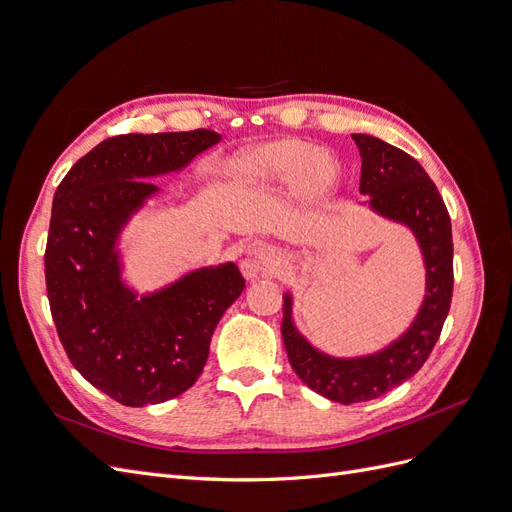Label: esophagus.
Wrapping results in <instances>:
<instances>
[{"mask_svg":"<svg viewBox=\"0 0 512 512\" xmlns=\"http://www.w3.org/2000/svg\"><path fill=\"white\" fill-rule=\"evenodd\" d=\"M282 265V254L273 245H252L241 262V271L247 280H260V277L273 275Z\"/></svg>","mask_w":512,"mask_h":512,"instance_id":"1","label":"esophagus"}]
</instances>
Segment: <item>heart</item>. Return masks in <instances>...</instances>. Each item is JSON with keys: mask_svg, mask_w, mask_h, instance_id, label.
I'll list each match as a JSON object with an SVG mask.
<instances>
[{"mask_svg": "<svg viewBox=\"0 0 512 512\" xmlns=\"http://www.w3.org/2000/svg\"><path fill=\"white\" fill-rule=\"evenodd\" d=\"M235 173L245 181L299 183L322 190L333 181L335 170L327 156L301 141H277L252 147L235 160Z\"/></svg>", "mask_w": 512, "mask_h": 512, "instance_id": "obj_1", "label": "heart"}]
</instances>
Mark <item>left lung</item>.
Wrapping results in <instances>:
<instances>
[{
	"instance_id": "8db88e82",
	"label": "left lung",
	"mask_w": 512,
	"mask_h": 512,
	"mask_svg": "<svg viewBox=\"0 0 512 512\" xmlns=\"http://www.w3.org/2000/svg\"><path fill=\"white\" fill-rule=\"evenodd\" d=\"M361 153L359 192L382 220L410 230L425 269V294L410 327L391 344L359 356L316 348L297 329L292 292H284L282 337L288 361L309 389L337 404H359L412 378L436 346L453 297L451 218L436 185L414 158L369 134H352Z\"/></svg>"
}]
</instances>
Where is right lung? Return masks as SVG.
Wrapping results in <instances>:
<instances>
[{
	"label": "right lung",
	"instance_id": "obj_1",
	"mask_svg": "<svg viewBox=\"0 0 512 512\" xmlns=\"http://www.w3.org/2000/svg\"><path fill=\"white\" fill-rule=\"evenodd\" d=\"M222 134H123L76 162L53 198L44 271L57 335L79 374L123 406L188 391L203 371L215 327L245 280L235 262L196 267L138 292L126 280L123 235L162 190Z\"/></svg>",
	"mask_w": 512,
	"mask_h": 512
}]
</instances>
